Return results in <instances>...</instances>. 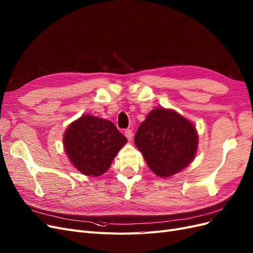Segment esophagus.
<instances>
[{
  "mask_svg": "<svg viewBox=\"0 0 253 253\" xmlns=\"http://www.w3.org/2000/svg\"><path fill=\"white\" fill-rule=\"evenodd\" d=\"M125 135H126V137L127 138V140H132V138H133V131H132V129L127 128V129H126V131H125Z\"/></svg>",
  "mask_w": 253,
  "mask_h": 253,
  "instance_id": "obj_1",
  "label": "esophagus"
}]
</instances>
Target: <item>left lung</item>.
Listing matches in <instances>:
<instances>
[{
    "label": "left lung",
    "mask_w": 253,
    "mask_h": 253,
    "mask_svg": "<svg viewBox=\"0 0 253 253\" xmlns=\"http://www.w3.org/2000/svg\"><path fill=\"white\" fill-rule=\"evenodd\" d=\"M134 141L150 169L160 177H170L192 163L198 135L180 114L156 108L141 122Z\"/></svg>",
    "instance_id": "obj_1"
}]
</instances>
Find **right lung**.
<instances>
[{
    "label": "right lung",
    "instance_id": "1",
    "mask_svg": "<svg viewBox=\"0 0 253 253\" xmlns=\"http://www.w3.org/2000/svg\"><path fill=\"white\" fill-rule=\"evenodd\" d=\"M126 141L112 121L87 114L72 122L63 137L65 153L74 167L94 177L109 170Z\"/></svg>",
    "mask_w": 253,
    "mask_h": 253
}]
</instances>
